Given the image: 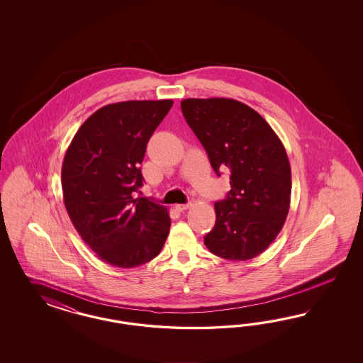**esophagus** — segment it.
I'll use <instances>...</instances> for the list:
<instances>
[{
    "mask_svg": "<svg viewBox=\"0 0 363 363\" xmlns=\"http://www.w3.org/2000/svg\"><path fill=\"white\" fill-rule=\"evenodd\" d=\"M191 206V203L189 202V203H178V205H176V209L178 210V211H184V210L189 209Z\"/></svg>",
    "mask_w": 363,
    "mask_h": 363,
    "instance_id": "34e87169",
    "label": "esophagus"
}]
</instances>
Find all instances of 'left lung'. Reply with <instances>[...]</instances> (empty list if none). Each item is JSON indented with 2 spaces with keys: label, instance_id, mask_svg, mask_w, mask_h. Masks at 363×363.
Returning <instances> with one entry per match:
<instances>
[{
  "label": "left lung",
  "instance_id": "1",
  "mask_svg": "<svg viewBox=\"0 0 363 363\" xmlns=\"http://www.w3.org/2000/svg\"><path fill=\"white\" fill-rule=\"evenodd\" d=\"M181 109L211 167L230 174V191L214 203L216 225L205 245L216 255L247 261L264 252L285 223L291 170L272 126L231 99H187Z\"/></svg>",
  "mask_w": 363,
  "mask_h": 363
}]
</instances>
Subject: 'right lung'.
<instances>
[{
    "label": "right lung",
    "mask_w": 363,
    "mask_h": 363,
    "mask_svg": "<svg viewBox=\"0 0 363 363\" xmlns=\"http://www.w3.org/2000/svg\"><path fill=\"white\" fill-rule=\"evenodd\" d=\"M172 99L125 101L97 110L81 125L61 172L66 211L78 234L106 264L135 267L165 245V206L134 198L143 185L146 145Z\"/></svg>",
    "instance_id": "1"
}]
</instances>
